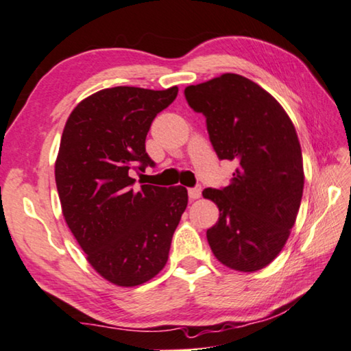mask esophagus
I'll return each instance as SVG.
<instances>
[{"label":"esophagus","mask_w":351,"mask_h":351,"mask_svg":"<svg viewBox=\"0 0 351 351\" xmlns=\"http://www.w3.org/2000/svg\"><path fill=\"white\" fill-rule=\"evenodd\" d=\"M187 193H189V198H191V199H198L199 197H202V187L197 186V187L189 189Z\"/></svg>","instance_id":"34e87169"}]
</instances>
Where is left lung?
Instances as JSON below:
<instances>
[{"mask_svg": "<svg viewBox=\"0 0 351 351\" xmlns=\"http://www.w3.org/2000/svg\"><path fill=\"white\" fill-rule=\"evenodd\" d=\"M184 95L206 117L219 159L236 164L230 184L203 191L220 210L206 231L209 247L232 270L264 269L287 242L303 197V158L292 120L269 92L236 73L189 86Z\"/></svg>", "mask_w": 351, "mask_h": 351, "instance_id": "8db88e82", "label": "left lung"}]
</instances>
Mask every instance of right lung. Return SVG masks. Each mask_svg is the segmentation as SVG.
<instances>
[{
    "mask_svg": "<svg viewBox=\"0 0 351 351\" xmlns=\"http://www.w3.org/2000/svg\"><path fill=\"white\" fill-rule=\"evenodd\" d=\"M176 95V86L103 88L82 99L64 128L54 167L64 219L88 264L115 286L143 285L164 269L187 208L186 187L137 191L130 175L154 167L145 138Z\"/></svg>",
    "mask_w": 351,
    "mask_h": 351,
    "instance_id": "obj_1",
    "label": "right lung"
}]
</instances>
